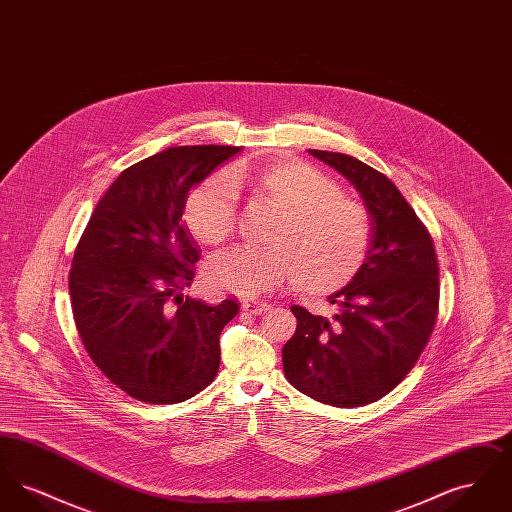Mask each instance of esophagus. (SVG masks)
<instances>
[{
    "label": "esophagus",
    "mask_w": 512,
    "mask_h": 512,
    "mask_svg": "<svg viewBox=\"0 0 512 512\" xmlns=\"http://www.w3.org/2000/svg\"><path fill=\"white\" fill-rule=\"evenodd\" d=\"M242 309L247 311V313H251V315H263V313H267L268 309H270V305L265 303V301H259V299H249V301L242 303Z\"/></svg>",
    "instance_id": "34e87169"
}]
</instances>
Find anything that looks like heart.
Instances as JSON below:
<instances>
[{"label":"heart","mask_w":512,"mask_h":512,"mask_svg":"<svg viewBox=\"0 0 512 512\" xmlns=\"http://www.w3.org/2000/svg\"><path fill=\"white\" fill-rule=\"evenodd\" d=\"M247 188L282 213L272 247L240 245L209 259L213 290L255 297L297 278L309 292L345 286L363 267L370 226L365 211L340 197L338 186L311 165L278 157L263 169L211 180L188 199V222L207 245L224 244L236 230V188Z\"/></svg>","instance_id":"b5f03b06"}]
</instances>
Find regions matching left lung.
I'll list each match as a JSON object with an SVG mask.
<instances>
[{
	"instance_id": "left-lung-1",
	"label": "left lung",
	"mask_w": 512,
	"mask_h": 512,
	"mask_svg": "<svg viewBox=\"0 0 512 512\" xmlns=\"http://www.w3.org/2000/svg\"><path fill=\"white\" fill-rule=\"evenodd\" d=\"M365 201L372 238L353 280L332 293V318L293 305L297 330L282 349L295 390L332 407L388 395L413 368L436 326L439 267L434 242L388 176L334 151L309 149Z\"/></svg>"
}]
</instances>
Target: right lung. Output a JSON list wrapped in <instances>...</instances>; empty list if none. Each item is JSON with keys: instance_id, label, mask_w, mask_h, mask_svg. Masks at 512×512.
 Masks as SVG:
<instances>
[{"instance_id": "add662e5", "label": "right lung", "mask_w": 512, "mask_h": 512, "mask_svg": "<svg viewBox=\"0 0 512 512\" xmlns=\"http://www.w3.org/2000/svg\"><path fill=\"white\" fill-rule=\"evenodd\" d=\"M240 149L169 147L124 169L76 245V330L99 370L138 401H186L219 372L220 332L240 305L182 293L199 261L182 215L192 188Z\"/></svg>"}]
</instances>
